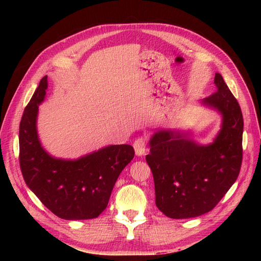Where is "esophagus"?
I'll list each match as a JSON object with an SVG mask.
<instances>
[{
  "label": "esophagus",
  "instance_id": "obj_1",
  "mask_svg": "<svg viewBox=\"0 0 261 261\" xmlns=\"http://www.w3.org/2000/svg\"><path fill=\"white\" fill-rule=\"evenodd\" d=\"M146 139L145 138H139L136 139L133 143V147L135 150L136 155H143L146 152Z\"/></svg>",
  "mask_w": 261,
  "mask_h": 261
}]
</instances>
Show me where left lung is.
Listing matches in <instances>:
<instances>
[{"label":"left lung","instance_id":"left-lung-1","mask_svg":"<svg viewBox=\"0 0 261 261\" xmlns=\"http://www.w3.org/2000/svg\"><path fill=\"white\" fill-rule=\"evenodd\" d=\"M217 91L203 103L223 116L214 143L200 146L184 134L162 130L149 142L146 161L151 168L158 208L172 219L211 212L235 183L242 163L243 117L240 106L216 73Z\"/></svg>","mask_w":261,"mask_h":261}]
</instances>
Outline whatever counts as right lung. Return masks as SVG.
Here are the masks:
<instances>
[{
    "instance_id": "1",
    "label": "right lung",
    "mask_w": 261,
    "mask_h": 261,
    "mask_svg": "<svg viewBox=\"0 0 261 261\" xmlns=\"http://www.w3.org/2000/svg\"><path fill=\"white\" fill-rule=\"evenodd\" d=\"M47 77L41 79L20 122L19 161L24 181L53 214L88 220L107 207L117 177L134 158L130 145H112L76 161L55 159L41 147L36 120Z\"/></svg>"
}]
</instances>
